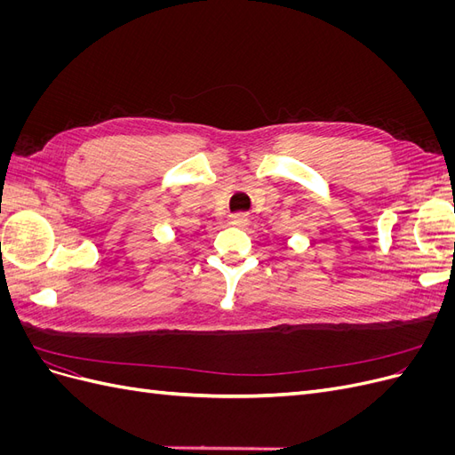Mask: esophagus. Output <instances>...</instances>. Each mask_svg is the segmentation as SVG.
<instances>
[{
  "label": "esophagus",
  "instance_id": "esophagus-1",
  "mask_svg": "<svg viewBox=\"0 0 455 455\" xmlns=\"http://www.w3.org/2000/svg\"><path fill=\"white\" fill-rule=\"evenodd\" d=\"M231 224L235 226V228H246V226L251 224V220H249V216L239 214V216H233V218H231Z\"/></svg>",
  "mask_w": 455,
  "mask_h": 455
}]
</instances>
